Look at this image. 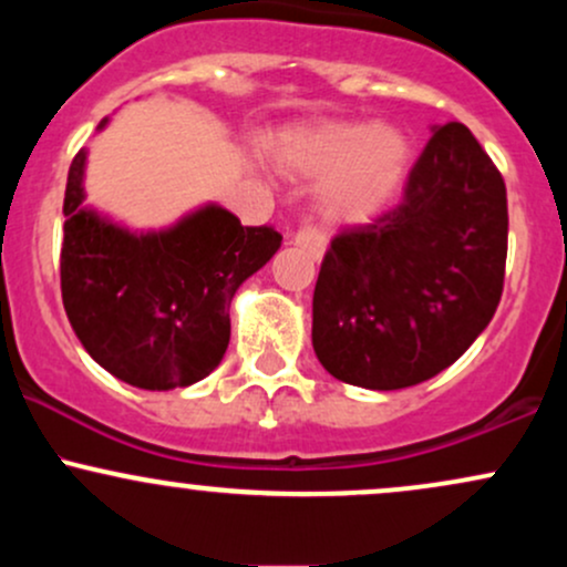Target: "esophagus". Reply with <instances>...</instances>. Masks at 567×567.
I'll list each match as a JSON object with an SVG mask.
<instances>
[{
  "mask_svg": "<svg viewBox=\"0 0 567 567\" xmlns=\"http://www.w3.org/2000/svg\"><path fill=\"white\" fill-rule=\"evenodd\" d=\"M292 243L298 247H303L311 258H320L324 256V234L317 229V226H301L298 231H292Z\"/></svg>",
  "mask_w": 567,
  "mask_h": 567,
  "instance_id": "1",
  "label": "esophagus"
}]
</instances>
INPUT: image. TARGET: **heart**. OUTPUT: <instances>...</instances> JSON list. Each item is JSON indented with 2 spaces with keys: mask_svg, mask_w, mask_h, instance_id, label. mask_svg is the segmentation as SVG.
<instances>
[{
  "mask_svg": "<svg viewBox=\"0 0 567 567\" xmlns=\"http://www.w3.org/2000/svg\"><path fill=\"white\" fill-rule=\"evenodd\" d=\"M269 152L285 173L322 178L317 202L324 218L362 224L396 197L413 148L402 130L389 125L315 122L282 130Z\"/></svg>",
  "mask_w": 567,
  "mask_h": 567,
  "instance_id": "heart-1",
  "label": "heart"
}]
</instances>
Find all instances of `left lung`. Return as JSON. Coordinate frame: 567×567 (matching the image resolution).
<instances>
[{
	"mask_svg": "<svg viewBox=\"0 0 567 567\" xmlns=\"http://www.w3.org/2000/svg\"><path fill=\"white\" fill-rule=\"evenodd\" d=\"M506 237L498 167L470 127H437L402 199L324 252L311 322L322 368L379 392L451 368L496 315Z\"/></svg>",
	"mask_w": 567,
	"mask_h": 567,
	"instance_id": "left-lung-1",
	"label": "left lung"
}]
</instances>
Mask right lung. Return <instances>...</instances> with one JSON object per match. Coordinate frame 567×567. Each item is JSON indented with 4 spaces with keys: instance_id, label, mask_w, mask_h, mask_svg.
I'll return each mask as SVG.
<instances>
[{
    "instance_id": "add662e5",
    "label": "right lung",
    "mask_w": 567,
    "mask_h": 567,
    "mask_svg": "<svg viewBox=\"0 0 567 567\" xmlns=\"http://www.w3.org/2000/svg\"><path fill=\"white\" fill-rule=\"evenodd\" d=\"M106 122H101V127ZM84 152L63 199L61 292L87 354L120 381L152 392L192 386L229 347V306L282 245L275 226H243L205 207L159 234H130L82 210Z\"/></svg>"
}]
</instances>
